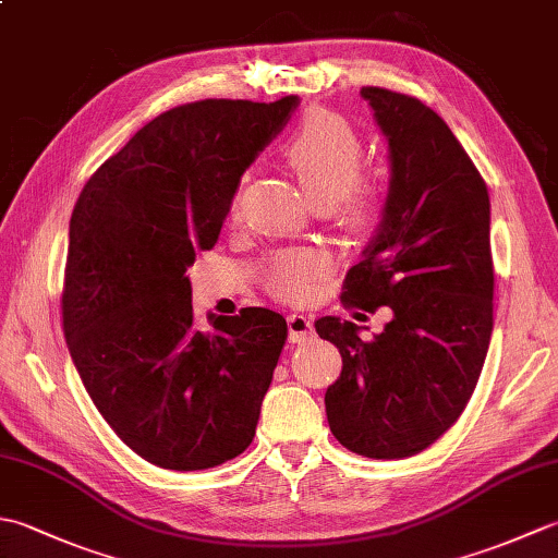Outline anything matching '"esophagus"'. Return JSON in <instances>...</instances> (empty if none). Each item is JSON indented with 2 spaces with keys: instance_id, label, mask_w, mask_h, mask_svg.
Listing matches in <instances>:
<instances>
[{
  "instance_id": "34e87169",
  "label": "esophagus",
  "mask_w": 558,
  "mask_h": 558,
  "mask_svg": "<svg viewBox=\"0 0 558 558\" xmlns=\"http://www.w3.org/2000/svg\"><path fill=\"white\" fill-rule=\"evenodd\" d=\"M288 326H290V340L292 342H302L312 336L314 330V318L310 314H300L294 312L288 316Z\"/></svg>"
}]
</instances>
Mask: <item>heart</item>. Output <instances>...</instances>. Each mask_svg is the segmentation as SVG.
<instances>
[{
  "mask_svg": "<svg viewBox=\"0 0 558 558\" xmlns=\"http://www.w3.org/2000/svg\"><path fill=\"white\" fill-rule=\"evenodd\" d=\"M282 156L314 206H336L345 198V218L352 228L366 230L376 222L381 201L374 189L357 184L364 156L362 136L342 117L312 110L286 141ZM324 266V254L312 248H286L268 258L266 280L280 298L302 300L312 292L314 278Z\"/></svg>",
  "mask_w": 558,
  "mask_h": 558,
  "instance_id": "b5f03b06",
  "label": "heart"
}]
</instances>
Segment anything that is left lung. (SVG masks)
Wrapping results in <instances>:
<instances>
[{"instance_id":"left-lung-1","label":"left lung","mask_w":558,"mask_h":558,"mask_svg":"<svg viewBox=\"0 0 558 558\" xmlns=\"http://www.w3.org/2000/svg\"><path fill=\"white\" fill-rule=\"evenodd\" d=\"M388 141V194L345 302L393 318L374 340L322 316L316 333L342 354L326 390L330 432L376 460L420 453L465 410L494 328L487 184L448 124L417 98L362 88Z\"/></svg>"}]
</instances>
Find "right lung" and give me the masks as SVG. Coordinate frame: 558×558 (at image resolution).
I'll use <instances>...</instances> for the list:
<instances>
[{"label": "right lung", "instance_id": "right-lung-1", "mask_svg": "<svg viewBox=\"0 0 558 558\" xmlns=\"http://www.w3.org/2000/svg\"><path fill=\"white\" fill-rule=\"evenodd\" d=\"M298 105L198 100L162 112L100 165L71 213V360L105 422L158 468L208 470L254 441L288 322L248 306L196 328L186 268L216 246L242 174Z\"/></svg>", "mask_w": 558, "mask_h": 558}]
</instances>
